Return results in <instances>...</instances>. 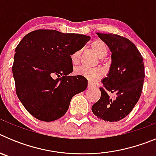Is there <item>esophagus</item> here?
<instances>
[{"label":"esophagus","instance_id":"34e87169","mask_svg":"<svg viewBox=\"0 0 156 156\" xmlns=\"http://www.w3.org/2000/svg\"><path fill=\"white\" fill-rule=\"evenodd\" d=\"M94 87H95L94 84H93V83H88L87 87L89 88V89H90V88H94Z\"/></svg>","mask_w":156,"mask_h":156}]
</instances>
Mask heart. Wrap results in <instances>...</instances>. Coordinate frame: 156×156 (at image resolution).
<instances>
[{"instance_id":"heart-1","label":"heart","mask_w":156,"mask_h":156,"mask_svg":"<svg viewBox=\"0 0 156 156\" xmlns=\"http://www.w3.org/2000/svg\"><path fill=\"white\" fill-rule=\"evenodd\" d=\"M90 48L91 50L94 52L98 55V57L102 58L105 57L108 54V47L107 45L103 42L102 41L100 40H96L93 41L90 44ZM81 51L80 50H77L74 51L70 55V59H71L72 64L77 65L80 62V58ZM76 75H79L81 76L85 77L87 80L90 81V82L94 83L98 81V80L101 79L103 76L102 71L99 69H87L83 67H79L76 68L74 71Z\"/></svg>"}]
</instances>
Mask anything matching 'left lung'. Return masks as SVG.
Instances as JSON below:
<instances>
[{
	"mask_svg": "<svg viewBox=\"0 0 156 156\" xmlns=\"http://www.w3.org/2000/svg\"><path fill=\"white\" fill-rule=\"evenodd\" d=\"M112 52V64L100 87L101 98L91 110L100 119L117 122L126 116L137 104L144 80L143 58L127 38L97 33ZM113 97H111V94Z\"/></svg>",
	"mask_w": 156,
	"mask_h": 156,
	"instance_id": "obj_1",
	"label": "left lung"
}]
</instances>
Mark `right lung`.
<instances>
[{
	"label": "right lung",
	"instance_id": "add662e5",
	"mask_svg": "<svg viewBox=\"0 0 156 156\" xmlns=\"http://www.w3.org/2000/svg\"><path fill=\"white\" fill-rule=\"evenodd\" d=\"M89 40L82 34L37 30L19 42L12 66L16 94L36 119L51 122L61 118L72 98L86 89L85 77L69 75L73 71L70 55Z\"/></svg>",
	"mask_w": 156,
	"mask_h": 156
}]
</instances>
